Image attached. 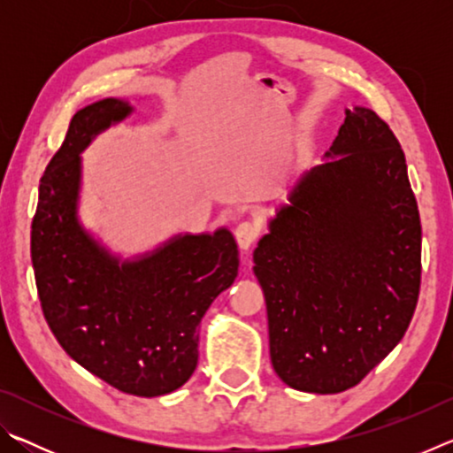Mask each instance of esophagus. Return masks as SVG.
<instances>
[{
    "instance_id": "1",
    "label": "esophagus",
    "mask_w": 453,
    "mask_h": 453,
    "mask_svg": "<svg viewBox=\"0 0 453 453\" xmlns=\"http://www.w3.org/2000/svg\"><path fill=\"white\" fill-rule=\"evenodd\" d=\"M257 237V226L251 224V221H242L240 226L235 227V240L240 243L242 250H250L254 245Z\"/></svg>"
}]
</instances>
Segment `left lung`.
Wrapping results in <instances>:
<instances>
[{"label": "left lung", "instance_id": "obj_1", "mask_svg": "<svg viewBox=\"0 0 453 453\" xmlns=\"http://www.w3.org/2000/svg\"><path fill=\"white\" fill-rule=\"evenodd\" d=\"M303 172L254 251L270 357L289 388L340 394L408 329L419 296L421 226L405 156L370 107Z\"/></svg>", "mask_w": 453, "mask_h": 453}]
</instances>
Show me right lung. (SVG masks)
Here are the masks:
<instances>
[{"mask_svg":"<svg viewBox=\"0 0 453 453\" xmlns=\"http://www.w3.org/2000/svg\"><path fill=\"white\" fill-rule=\"evenodd\" d=\"M132 113L127 99L105 97L73 116L40 181L32 264L43 316L67 356L119 392L156 397L194 373L199 321L235 281L240 251L218 227L124 257L81 224V153Z\"/></svg>","mask_w":453,"mask_h":453,"instance_id":"right-lung-1","label":"right lung"}]
</instances>
